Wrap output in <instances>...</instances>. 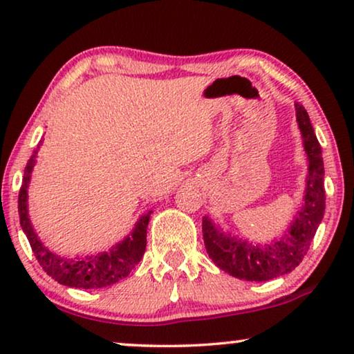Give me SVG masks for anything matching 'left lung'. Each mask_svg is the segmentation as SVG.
Instances as JSON below:
<instances>
[{"mask_svg":"<svg viewBox=\"0 0 354 354\" xmlns=\"http://www.w3.org/2000/svg\"><path fill=\"white\" fill-rule=\"evenodd\" d=\"M295 113L308 158V174L301 207L297 211L288 230L270 243H253L243 236L240 239L239 235L225 232L207 216L203 217V240L207 254L217 268L225 270L232 277L250 282H266L292 272L303 261L322 222L326 211L322 148L306 109L299 103H295Z\"/></svg>","mask_w":354,"mask_h":354,"instance_id":"left-lung-1","label":"left lung"}]
</instances>
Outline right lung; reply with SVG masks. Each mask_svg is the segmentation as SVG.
I'll use <instances>...</instances> for the list:
<instances>
[{
  "label": "right lung",
  "instance_id": "right-lung-1",
  "mask_svg": "<svg viewBox=\"0 0 354 354\" xmlns=\"http://www.w3.org/2000/svg\"><path fill=\"white\" fill-rule=\"evenodd\" d=\"M38 148H40V145L28 159L26 171H24L21 192H19V219H21V227L24 234L27 235V240L38 263L50 277L55 279L57 283L66 285V287L90 290L118 283L119 280L125 279L132 272V269L140 263L145 250H147V229L153 211L140 216L132 232L124 240H120L119 243L111 246V250L103 251V253L88 254L84 258L82 256L67 258V256L53 253L38 239L37 232L33 230L30 217H28V183H30L33 166L37 162Z\"/></svg>",
  "mask_w": 354,
  "mask_h": 354
}]
</instances>
